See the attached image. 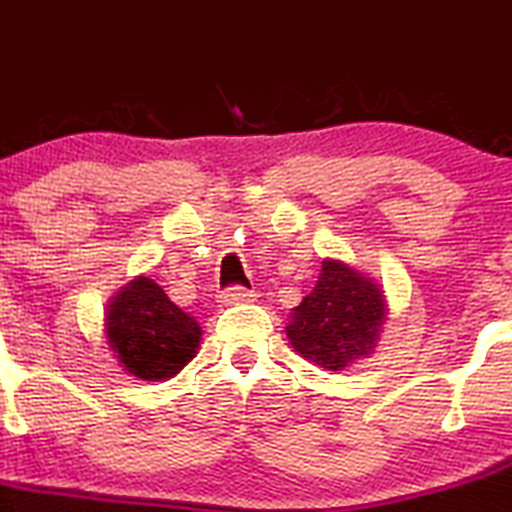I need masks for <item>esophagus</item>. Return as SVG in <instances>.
Segmentation results:
<instances>
[{
	"mask_svg": "<svg viewBox=\"0 0 512 512\" xmlns=\"http://www.w3.org/2000/svg\"><path fill=\"white\" fill-rule=\"evenodd\" d=\"M217 300H220L222 305H242V302L255 300V292L245 290V287H227V290H222L220 295H217Z\"/></svg>",
	"mask_w": 512,
	"mask_h": 512,
	"instance_id": "1",
	"label": "esophagus"
}]
</instances>
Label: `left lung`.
<instances>
[{
    "label": "left lung",
    "mask_w": 512,
    "mask_h": 512,
    "mask_svg": "<svg viewBox=\"0 0 512 512\" xmlns=\"http://www.w3.org/2000/svg\"><path fill=\"white\" fill-rule=\"evenodd\" d=\"M385 320L382 285L347 262L325 257L317 285L292 307L285 332L297 355L335 372L375 352Z\"/></svg>",
    "instance_id": "1"
}]
</instances>
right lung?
Returning a JSON list of instances; mask_svg holds the SVG:
<instances>
[{
	"instance_id": "add662e5",
	"label": "right lung",
	"mask_w": 512,
	"mask_h": 512,
	"mask_svg": "<svg viewBox=\"0 0 512 512\" xmlns=\"http://www.w3.org/2000/svg\"><path fill=\"white\" fill-rule=\"evenodd\" d=\"M104 337L124 372L157 382L175 377L197 355L202 327L155 280L137 275L109 300Z\"/></svg>"
}]
</instances>
